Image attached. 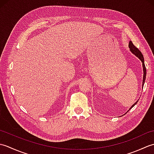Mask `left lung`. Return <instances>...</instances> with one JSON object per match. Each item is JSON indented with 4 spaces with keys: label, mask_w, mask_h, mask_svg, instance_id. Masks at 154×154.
Wrapping results in <instances>:
<instances>
[{
    "label": "left lung",
    "mask_w": 154,
    "mask_h": 154,
    "mask_svg": "<svg viewBox=\"0 0 154 154\" xmlns=\"http://www.w3.org/2000/svg\"><path fill=\"white\" fill-rule=\"evenodd\" d=\"M129 48H130V50L131 51L132 53L133 54H134L136 57H138L140 60H141V61L142 62V66H143V82H142V87H143V85H144V83H145V80H146V66H145V64H144V60H143V56L142 54L141 53V51H140L138 48H137L136 46H134V45L133 44L132 42L131 41H130L129 42ZM138 100H137L136 102L133 104V105L131 106V108L130 109H132V108L136 104H137V103H138Z\"/></svg>",
    "instance_id": "8db88e82"
}]
</instances>
